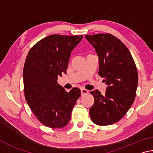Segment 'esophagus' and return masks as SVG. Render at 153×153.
I'll use <instances>...</instances> for the list:
<instances>
[{"mask_svg": "<svg viewBox=\"0 0 153 153\" xmlns=\"http://www.w3.org/2000/svg\"><path fill=\"white\" fill-rule=\"evenodd\" d=\"M88 93V91L87 90L84 89V88H82L81 89V94H82V96L85 95V94H87Z\"/></svg>", "mask_w": 153, "mask_h": 153, "instance_id": "1", "label": "esophagus"}]
</instances>
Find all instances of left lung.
Returning a JSON list of instances; mask_svg holds the SVG:
<instances>
[{
  "instance_id": "left-lung-1",
  "label": "left lung",
  "mask_w": 153,
  "mask_h": 153,
  "mask_svg": "<svg viewBox=\"0 0 153 153\" xmlns=\"http://www.w3.org/2000/svg\"><path fill=\"white\" fill-rule=\"evenodd\" d=\"M99 58L98 74L105 77V94L90 92L94 102L90 108L92 122L108 126L123 118L132 105L138 86V71L130 52L121 41L110 33L85 36Z\"/></svg>"
}]
</instances>
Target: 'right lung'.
<instances>
[{
  "instance_id": "right-lung-1",
  "label": "right lung",
  "mask_w": 153,
  "mask_h": 153,
  "mask_svg": "<svg viewBox=\"0 0 153 153\" xmlns=\"http://www.w3.org/2000/svg\"><path fill=\"white\" fill-rule=\"evenodd\" d=\"M82 37L48 36L31 48L25 59L23 71L25 100L40 122L48 128L59 129L68 124L81 94L77 88L67 92L57 79L66 73L71 52Z\"/></svg>"
}]
</instances>
